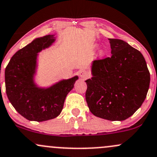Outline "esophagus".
<instances>
[{
	"label": "esophagus",
	"mask_w": 157,
	"mask_h": 157,
	"mask_svg": "<svg viewBox=\"0 0 157 157\" xmlns=\"http://www.w3.org/2000/svg\"><path fill=\"white\" fill-rule=\"evenodd\" d=\"M79 76H80V78L82 79V80H86L89 77V73L86 70L82 69L79 71Z\"/></svg>",
	"instance_id": "obj_1"
}]
</instances>
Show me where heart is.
Here are the masks:
<instances>
[{"label": "heart", "instance_id": "b5f03b06", "mask_svg": "<svg viewBox=\"0 0 157 157\" xmlns=\"http://www.w3.org/2000/svg\"><path fill=\"white\" fill-rule=\"evenodd\" d=\"M105 53H105V51H104V50H101V51H99V55H100V56H104Z\"/></svg>", "mask_w": 157, "mask_h": 157}]
</instances>
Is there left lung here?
Here are the masks:
<instances>
[{
	"instance_id": "1",
	"label": "left lung",
	"mask_w": 157,
	"mask_h": 157,
	"mask_svg": "<svg viewBox=\"0 0 157 157\" xmlns=\"http://www.w3.org/2000/svg\"><path fill=\"white\" fill-rule=\"evenodd\" d=\"M109 40L112 56L92 63V77L86 80V100L95 116L124 121L145 100L150 72L140 51L121 39Z\"/></svg>"
}]
</instances>
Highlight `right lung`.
Here are the masks:
<instances>
[{
	"instance_id": "1",
	"label": "right lung",
	"mask_w": 157,
	"mask_h": 157,
	"mask_svg": "<svg viewBox=\"0 0 157 157\" xmlns=\"http://www.w3.org/2000/svg\"><path fill=\"white\" fill-rule=\"evenodd\" d=\"M56 39L53 34L36 38L13 55L5 69L9 101L29 121L40 122L56 118L63 110L67 94L79 78L75 75L49 86H41L36 81L39 53L51 47Z\"/></svg>"
}]
</instances>
